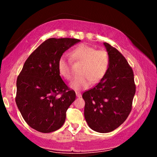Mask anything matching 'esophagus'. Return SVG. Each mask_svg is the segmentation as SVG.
I'll return each mask as SVG.
<instances>
[{"label":"esophagus","mask_w":157,"mask_h":157,"mask_svg":"<svg viewBox=\"0 0 157 157\" xmlns=\"http://www.w3.org/2000/svg\"><path fill=\"white\" fill-rule=\"evenodd\" d=\"M76 95H77V97H78V98H80L82 96L81 94H80V93H79V92H76Z\"/></svg>","instance_id":"1"}]
</instances>
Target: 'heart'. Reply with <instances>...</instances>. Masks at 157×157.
Wrapping results in <instances>:
<instances>
[{"mask_svg": "<svg viewBox=\"0 0 157 157\" xmlns=\"http://www.w3.org/2000/svg\"><path fill=\"white\" fill-rule=\"evenodd\" d=\"M72 59L82 63L79 70L81 76L74 78L70 82L71 88L79 91L86 89L93 83L100 82L107 74L110 63V58L105 50H98L95 48L81 44L71 52ZM58 71L66 79L72 78L71 62L66 55H62L58 60Z\"/></svg>", "mask_w": 157, "mask_h": 157, "instance_id": "1", "label": "heart"}]
</instances>
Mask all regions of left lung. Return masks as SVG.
Returning <instances> with one entry per match:
<instances>
[{
	"mask_svg": "<svg viewBox=\"0 0 157 157\" xmlns=\"http://www.w3.org/2000/svg\"><path fill=\"white\" fill-rule=\"evenodd\" d=\"M103 44L110 58L108 71L82 98L89 127L97 132L107 133L118 128L128 117L136 86L134 73L123 55L110 44Z\"/></svg>",
	"mask_w": 157,
	"mask_h": 157,
	"instance_id": "obj_1",
	"label": "left lung"
}]
</instances>
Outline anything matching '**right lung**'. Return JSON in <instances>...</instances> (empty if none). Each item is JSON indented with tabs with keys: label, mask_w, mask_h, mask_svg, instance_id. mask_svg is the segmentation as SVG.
I'll return each instance as SVG.
<instances>
[{
	"label": "right lung",
	"mask_w": 157,
	"mask_h": 157,
	"mask_svg": "<svg viewBox=\"0 0 157 157\" xmlns=\"http://www.w3.org/2000/svg\"><path fill=\"white\" fill-rule=\"evenodd\" d=\"M79 41L71 38L47 39L29 56L18 76L16 103L25 121L36 131L52 132L64 123L66 111L76 95L61 78L58 60Z\"/></svg>",
	"instance_id": "add662e5"
}]
</instances>
